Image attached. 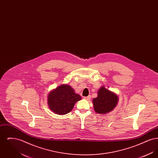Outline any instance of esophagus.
I'll use <instances>...</instances> for the list:
<instances>
[{
  "label": "esophagus",
  "instance_id": "esophagus-1",
  "mask_svg": "<svg viewBox=\"0 0 158 158\" xmlns=\"http://www.w3.org/2000/svg\"><path fill=\"white\" fill-rule=\"evenodd\" d=\"M83 98H84L85 99H86V100H89L90 99V95H89V96H88V97H83Z\"/></svg>",
  "mask_w": 158,
  "mask_h": 158
}]
</instances>
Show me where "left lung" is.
<instances>
[{
	"mask_svg": "<svg viewBox=\"0 0 158 158\" xmlns=\"http://www.w3.org/2000/svg\"><path fill=\"white\" fill-rule=\"evenodd\" d=\"M94 110L99 114H108L115 108L118 102L116 94L101 86L98 91V97L92 100Z\"/></svg>",
	"mask_w": 158,
	"mask_h": 158,
	"instance_id": "obj_1",
	"label": "left lung"
}]
</instances>
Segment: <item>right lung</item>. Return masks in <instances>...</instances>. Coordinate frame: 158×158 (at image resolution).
Wrapping results in <instances>:
<instances>
[{"mask_svg": "<svg viewBox=\"0 0 158 158\" xmlns=\"http://www.w3.org/2000/svg\"><path fill=\"white\" fill-rule=\"evenodd\" d=\"M81 97L67 84H63L50 92L47 97L49 108L56 114L65 115L70 113Z\"/></svg>", "mask_w": 158, "mask_h": 158, "instance_id": "1", "label": "right lung"}]
</instances>
